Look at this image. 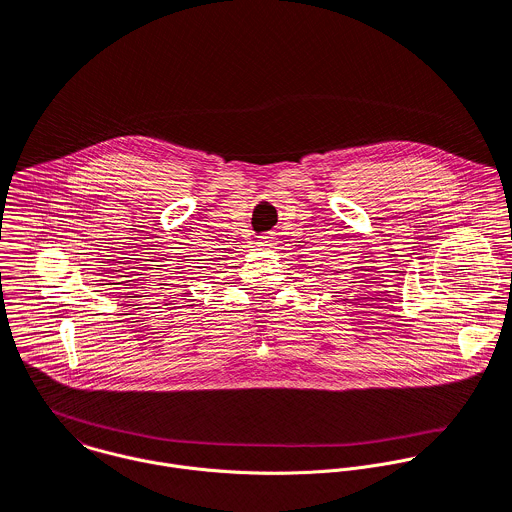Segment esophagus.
<instances>
[{
  "label": "esophagus",
  "instance_id": "1",
  "mask_svg": "<svg viewBox=\"0 0 512 512\" xmlns=\"http://www.w3.org/2000/svg\"><path fill=\"white\" fill-rule=\"evenodd\" d=\"M258 240H260V242H258L260 246H272V244H274V236H272V234H264V236H260Z\"/></svg>",
  "mask_w": 512,
  "mask_h": 512
}]
</instances>
